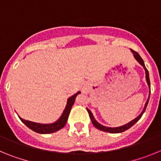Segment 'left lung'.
Returning <instances> with one entry per match:
<instances>
[{
  "instance_id": "obj_1",
  "label": "left lung",
  "mask_w": 161,
  "mask_h": 161,
  "mask_svg": "<svg viewBox=\"0 0 161 161\" xmlns=\"http://www.w3.org/2000/svg\"><path fill=\"white\" fill-rule=\"evenodd\" d=\"M130 51H131V52L133 53V55H134V57H135V59H136V60L139 62V64L141 65V66L143 68V69H144L145 75H146V81H147V85H148V87H149V89H150V79H149V73H148V71H147V69L146 68V67H145L144 62H143V59L140 57V55H139V54L137 53V52H136L135 51H133V50H130ZM150 93H151V91L149 92L148 98H147V102H146V103H145L144 107H143V110H142V112L140 113V114H139V116H137V117H136L135 119H133V120H131L130 122H129L128 123H126V124L123 125V126H117V127H109V126H103V125H102L101 123H98L97 121L95 119V118H94V116H93V113L91 112L90 109H89L87 108V110H88V112H89V117H90L91 121H92V123H93V126H94L96 128H97L98 130H102V131L109 132V133H113V134L121 133V132H123V131H125V130H128V129L130 128V127H131V126H133L134 124H136V123H137L138 121L140 119V118L142 117V115L143 114V113H144L145 109H146V107H147V103H148L149 97H150Z\"/></svg>"
}]
</instances>
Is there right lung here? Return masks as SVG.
<instances>
[{"label":"right lung","mask_w":161,"mask_h":161,"mask_svg":"<svg viewBox=\"0 0 161 161\" xmlns=\"http://www.w3.org/2000/svg\"><path fill=\"white\" fill-rule=\"evenodd\" d=\"M79 93H80V91H78L77 93H75L74 95L71 96L70 97L68 98L67 101L66 106L65 109H64L63 113L61 114L60 117L59 118L58 120H56L55 123H35V122H31L29 120H25L21 118L20 116L19 119H21L22 123L28 126L31 130H34V131L37 132L39 134H50V133H54V132L57 131V130H60L65 126L67 121L68 119V115L70 114L71 109H72V106H73L75 99H76V96Z\"/></svg>","instance_id":"obj_1"}]
</instances>
